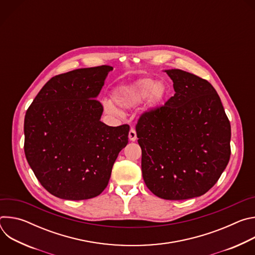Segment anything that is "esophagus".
<instances>
[{
    "mask_svg": "<svg viewBox=\"0 0 255 255\" xmlns=\"http://www.w3.org/2000/svg\"><path fill=\"white\" fill-rule=\"evenodd\" d=\"M128 137H129V140L130 141H135L137 139V135H136V131L131 128L130 131H129V134H128Z\"/></svg>",
    "mask_w": 255,
    "mask_h": 255,
    "instance_id": "obj_1",
    "label": "esophagus"
}]
</instances>
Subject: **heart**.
<instances>
[{"label":"heart","instance_id":"1","mask_svg":"<svg viewBox=\"0 0 255 255\" xmlns=\"http://www.w3.org/2000/svg\"><path fill=\"white\" fill-rule=\"evenodd\" d=\"M167 96V87L161 82L152 79H141L128 86L120 87L113 96L115 104L124 109L134 108L147 99L149 108L159 107ZM107 114L112 116L120 115V111L109 101L104 102Z\"/></svg>","mask_w":255,"mask_h":255}]
</instances>
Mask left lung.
Listing matches in <instances>:
<instances>
[{
    "instance_id": "obj_1",
    "label": "left lung",
    "mask_w": 255,
    "mask_h": 255,
    "mask_svg": "<svg viewBox=\"0 0 255 255\" xmlns=\"http://www.w3.org/2000/svg\"><path fill=\"white\" fill-rule=\"evenodd\" d=\"M164 71L175 94L136 125L142 176L155 196L187 200L206 194L226 168L231 126L208 81L181 69Z\"/></svg>"
}]
</instances>
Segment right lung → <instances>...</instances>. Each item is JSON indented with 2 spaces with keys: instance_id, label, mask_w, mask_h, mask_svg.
<instances>
[{
  "instance_id": "right-lung-1",
  "label": "right lung",
  "mask_w": 255,
  "mask_h": 255,
  "mask_svg": "<svg viewBox=\"0 0 255 255\" xmlns=\"http://www.w3.org/2000/svg\"><path fill=\"white\" fill-rule=\"evenodd\" d=\"M112 66L79 68L50 79L24 120L26 159L42 187L70 201L99 196L108 186L129 126L101 121L99 96Z\"/></svg>"
}]
</instances>
